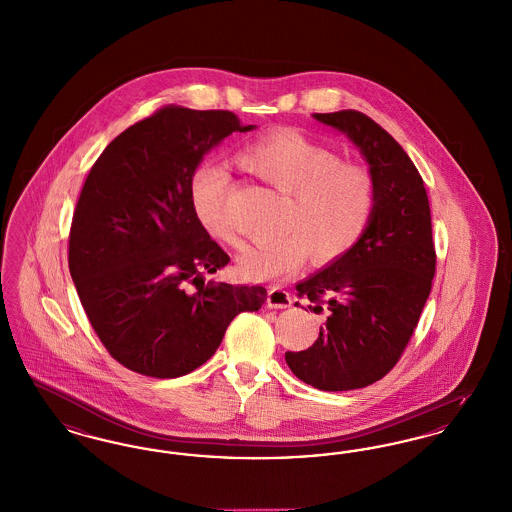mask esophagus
Segmentation results:
<instances>
[{
  "label": "esophagus",
  "mask_w": 512,
  "mask_h": 512,
  "mask_svg": "<svg viewBox=\"0 0 512 512\" xmlns=\"http://www.w3.org/2000/svg\"><path fill=\"white\" fill-rule=\"evenodd\" d=\"M267 306L275 308V310H283L292 306V298L289 292L281 287H271L267 290Z\"/></svg>",
  "instance_id": "34e87169"
}]
</instances>
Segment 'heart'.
<instances>
[{"instance_id": "b5f03b06", "label": "heart", "mask_w": 512, "mask_h": 512, "mask_svg": "<svg viewBox=\"0 0 512 512\" xmlns=\"http://www.w3.org/2000/svg\"><path fill=\"white\" fill-rule=\"evenodd\" d=\"M237 160L281 195L287 206L279 239L246 246L239 271L252 281H277L294 273L306 256L325 266L344 258L365 237L377 210V183L357 164L340 162L331 149L296 130H275L246 143ZM227 176L200 164L189 181V200L202 229L216 241L239 245L225 220Z\"/></svg>"}]
</instances>
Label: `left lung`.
Returning <instances> with one entry per match:
<instances>
[{"label": "left lung", "mask_w": 512, "mask_h": 512, "mask_svg": "<svg viewBox=\"0 0 512 512\" xmlns=\"http://www.w3.org/2000/svg\"><path fill=\"white\" fill-rule=\"evenodd\" d=\"M313 118L354 141L377 183L375 218L361 243L296 285L310 312H325L327 321L308 350L285 354L306 384L344 392L377 382L400 361L432 289L436 250L423 178L400 143L363 112Z\"/></svg>", "instance_id": "obj_1"}]
</instances>
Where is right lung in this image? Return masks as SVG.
Wrapping results in <instances>:
<instances>
[{
	"instance_id": "add662e5",
	"label": "right lung",
	"mask_w": 512,
	"mask_h": 512,
	"mask_svg": "<svg viewBox=\"0 0 512 512\" xmlns=\"http://www.w3.org/2000/svg\"><path fill=\"white\" fill-rule=\"evenodd\" d=\"M252 128L233 112L168 105L112 139L91 166L72 216L68 269L93 331L126 369L187 375L214 356L239 313L266 302L260 285L204 281L229 256L189 200L202 156Z\"/></svg>"
}]
</instances>
